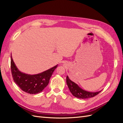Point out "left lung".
Segmentation results:
<instances>
[{"mask_svg":"<svg viewBox=\"0 0 123 123\" xmlns=\"http://www.w3.org/2000/svg\"><path fill=\"white\" fill-rule=\"evenodd\" d=\"M66 83L72 94L79 98L85 99L93 98L102 91L100 90L98 92H89L84 90L80 87L77 84L70 80L68 76H67L66 77Z\"/></svg>","mask_w":123,"mask_h":123,"instance_id":"1","label":"left lung"}]
</instances>
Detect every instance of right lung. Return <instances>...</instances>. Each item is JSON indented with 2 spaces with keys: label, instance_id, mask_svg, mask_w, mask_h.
<instances>
[{
  "label": "right lung",
  "instance_id": "right-lung-1",
  "mask_svg": "<svg viewBox=\"0 0 123 123\" xmlns=\"http://www.w3.org/2000/svg\"><path fill=\"white\" fill-rule=\"evenodd\" d=\"M58 65L37 74H28L21 72L16 67L11 55V68L13 80L22 90L35 94L42 92L49 83L50 78Z\"/></svg>",
  "mask_w": 123,
  "mask_h": 123
}]
</instances>
